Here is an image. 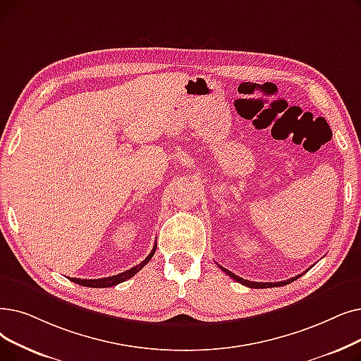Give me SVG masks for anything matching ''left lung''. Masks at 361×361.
<instances>
[{
    "mask_svg": "<svg viewBox=\"0 0 361 361\" xmlns=\"http://www.w3.org/2000/svg\"><path fill=\"white\" fill-rule=\"evenodd\" d=\"M219 269H221L226 274H228L233 280H236V281H239V283H242V285H245V286H247V288H254V289H264V288H277V286H285V285H288V283H290V281H293V280H295V277H293V279H289V280H285V281H277V283H271V281H267V283H259V281L245 280V279H242V277L236 276L234 273L228 271L227 269H223L221 265H219ZM298 277H300V276H296V279H298Z\"/></svg>",
    "mask_w": 361,
    "mask_h": 361,
    "instance_id": "left-lung-1",
    "label": "left lung"
}]
</instances>
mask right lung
<instances>
[{
  "instance_id": "right-lung-1",
  "label": "right lung",
  "mask_w": 361,
  "mask_h": 361,
  "mask_svg": "<svg viewBox=\"0 0 361 361\" xmlns=\"http://www.w3.org/2000/svg\"><path fill=\"white\" fill-rule=\"evenodd\" d=\"M156 245L153 246L152 252L147 255V258L145 261L140 262L138 265H135V267L123 271V273H119L116 276H111V277H103V279H75V277H69L71 281H73V283H78L81 286H85V288H111V286H115L118 283H122V281L131 279L134 274H137L140 270H142L145 265L152 259V257L154 255V250H156Z\"/></svg>"
}]
</instances>
